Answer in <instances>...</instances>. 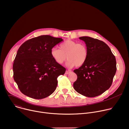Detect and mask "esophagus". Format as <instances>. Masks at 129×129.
<instances>
[{
    "label": "esophagus",
    "mask_w": 129,
    "mask_h": 129,
    "mask_svg": "<svg viewBox=\"0 0 129 129\" xmlns=\"http://www.w3.org/2000/svg\"><path fill=\"white\" fill-rule=\"evenodd\" d=\"M69 73H70V71H69L66 70V71H65V74H69Z\"/></svg>",
    "instance_id": "obj_1"
}]
</instances>
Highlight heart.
<instances>
[{"instance_id": "b5f03b06", "label": "heart", "mask_w": 129, "mask_h": 129, "mask_svg": "<svg viewBox=\"0 0 129 129\" xmlns=\"http://www.w3.org/2000/svg\"><path fill=\"white\" fill-rule=\"evenodd\" d=\"M60 49L53 48L51 50V55L58 64H62L66 59H68L66 65L72 68L75 65L80 67L87 60L89 52L87 47L83 44L67 40L60 45Z\"/></svg>"}]
</instances>
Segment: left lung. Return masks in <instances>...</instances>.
Wrapping results in <instances>:
<instances>
[{"label": "left lung", "instance_id": "8db88e82", "mask_svg": "<svg viewBox=\"0 0 129 129\" xmlns=\"http://www.w3.org/2000/svg\"><path fill=\"white\" fill-rule=\"evenodd\" d=\"M79 38L85 42L89 55L85 63L73 71L77 76L73 88L85 97H96L111 86L116 71L115 57L103 41L88 36Z\"/></svg>", "mask_w": 129, "mask_h": 129}]
</instances>
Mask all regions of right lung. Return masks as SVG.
Returning <instances> with one entry per match:
<instances>
[{
    "label": "right lung",
    "mask_w": 129,
    "mask_h": 129,
    "mask_svg": "<svg viewBox=\"0 0 129 129\" xmlns=\"http://www.w3.org/2000/svg\"><path fill=\"white\" fill-rule=\"evenodd\" d=\"M63 40L41 35L25 41L19 48L13 69L14 80L23 94L41 99L55 91L57 78L65 73L66 69L54 61L51 50Z\"/></svg>",
    "instance_id": "right-lung-1"
}]
</instances>
